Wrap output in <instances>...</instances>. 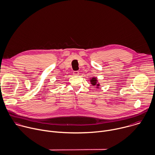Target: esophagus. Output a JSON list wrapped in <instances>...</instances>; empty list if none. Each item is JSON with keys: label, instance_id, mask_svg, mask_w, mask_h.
Wrapping results in <instances>:
<instances>
[{"label": "esophagus", "instance_id": "obj_1", "mask_svg": "<svg viewBox=\"0 0 155 155\" xmlns=\"http://www.w3.org/2000/svg\"><path fill=\"white\" fill-rule=\"evenodd\" d=\"M79 74V73L78 71H74L73 72V75H74V76H78Z\"/></svg>", "mask_w": 155, "mask_h": 155}]
</instances>
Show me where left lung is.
I'll use <instances>...</instances> for the list:
<instances>
[{
    "label": "left lung",
    "mask_w": 155,
    "mask_h": 155,
    "mask_svg": "<svg viewBox=\"0 0 155 155\" xmlns=\"http://www.w3.org/2000/svg\"><path fill=\"white\" fill-rule=\"evenodd\" d=\"M90 82L94 86L96 85L97 88H98V87L100 86V84L98 83V80H97V78H92L90 79Z\"/></svg>",
    "instance_id": "8db88e82"
}]
</instances>
